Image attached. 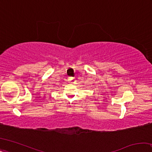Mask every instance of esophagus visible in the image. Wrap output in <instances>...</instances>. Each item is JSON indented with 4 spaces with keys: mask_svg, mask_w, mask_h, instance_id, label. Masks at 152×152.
Here are the masks:
<instances>
[{
    "mask_svg": "<svg viewBox=\"0 0 152 152\" xmlns=\"http://www.w3.org/2000/svg\"><path fill=\"white\" fill-rule=\"evenodd\" d=\"M68 82H70V84H74L76 82L75 78H73V77H70V78H68Z\"/></svg>",
    "mask_w": 152,
    "mask_h": 152,
    "instance_id": "obj_1",
    "label": "esophagus"
}]
</instances>
